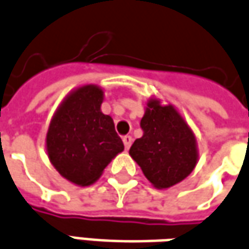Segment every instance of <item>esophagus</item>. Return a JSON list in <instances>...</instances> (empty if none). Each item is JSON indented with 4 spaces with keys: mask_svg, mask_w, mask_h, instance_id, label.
<instances>
[{
    "mask_svg": "<svg viewBox=\"0 0 249 249\" xmlns=\"http://www.w3.org/2000/svg\"><path fill=\"white\" fill-rule=\"evenodd\" d=\"M123 142H124L125 149H129V147L132 145V137L124 136V137H123Z\"/></svg>",
    "mask_w": 249,
    "mask_h": 249,
    "instance_id": "1",
    "label": "esophagus"
}]
</instances>
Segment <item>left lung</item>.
Returning a JSON list of instances; mask_svg holds the SVG:
<instances>
[{
  "label": "left lung",
  "instance_id": "left-lung-1",
  "mask_svg": "<svg viewBox=\"0 0 249 249\" xmlns=\"http://www.w3.org/2000/svg\"><path fill=\"white\" fill-rule=\"evenodd\" d=\"M140 126L144 133L129 155L151 185L164 190L189 177L198 161L197 139L177 107L151 98Z\"/></svg>",
  "mask_w": 249,
  "mask_h": 249
}]
</instances>
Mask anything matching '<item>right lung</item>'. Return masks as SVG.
Segmentation results:
<instances>
[{"mask_svg":"<svg viewBox=\"0 0 249 249\" xmlns=\"http://www.w3.org/2000/svg\"><path fill=\"white\" fill-rule=\"evenodd\" d=\"M102 102L100 86H79L60 102L48 126V159L64 179L76 186L93 185L124 151L113 119L101 112Z\"/></svg>","mask_w":249,"mask_h":249,"instance_id":"right-lung-1","label":"right lung"}]
</instances>
